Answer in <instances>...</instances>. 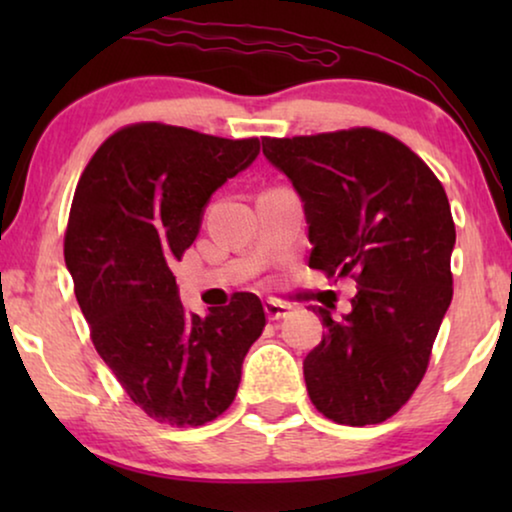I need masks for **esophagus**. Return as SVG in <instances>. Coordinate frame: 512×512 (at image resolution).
<instances>
[{"instance_id":"1","label":"esophagus","mask_w":512,"mask_h":512,"mask_svg":"<svg viewBox=\"0 0 512 512\" xmlns=\"http://www.w3.org/2000/svg\"><path fill=\"white\" fill-rule=\"evenodd\" d=\"M265 317H268L270 321H279V319H284V317H289L291 314V307L289 305H284V303H279V300H265Z\"/></svg>"}]
</instances>
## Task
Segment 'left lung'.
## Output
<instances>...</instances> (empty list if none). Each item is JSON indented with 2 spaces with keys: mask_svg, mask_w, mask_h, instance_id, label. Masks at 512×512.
<instances>
[{
  "mask_svg": "<svg viewBox=\"0 0 512 512\" xmlns=\"http://www.w3.org/2000/svg\"><path fill=\"white\" fill-rule=\"evenodd\" d=\"M263 156L296 188L310 268L352 277V312L312 307L326 333L305 356L307 394L338 424L389 419L412 396L447 307L457 233L445 188L384 132L263 139Z\"/></svg>",
  "mask_w": 512,
  "mask_h": 512,
  "instance_id": "8db88e82",
  "label": "left lung"
}]
</instances>
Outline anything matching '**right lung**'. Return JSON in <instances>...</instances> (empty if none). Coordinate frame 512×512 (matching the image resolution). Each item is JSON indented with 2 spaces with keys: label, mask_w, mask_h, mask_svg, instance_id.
<instances>
[{
  "label": "right lung",
  "mask_w": 512,
  "mask_h": 512,
  "mask_svg": "<svg viewBox=\"0 0 512 512\" xmlns=\"http://www.w3.org/2000/svg\"><path fill=\"white\" fill-rule=\"evenodd\" d=\"M261 142L139 123L83 170L65 263L97 354L146 415L172 426L219 417L265 326L254 293L205 317L186 312L170 265L200 233L209 198L254 163Z\"/></svg>",
  "instance_id": "obj_1"
}]
</instances>
